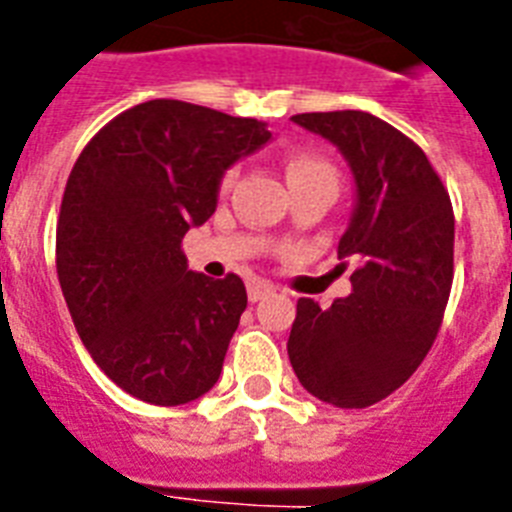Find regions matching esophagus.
Masks as SVG:
<instances>
[{"label":"esophagus","mask_w":512,"mask_h":512,"mask_svg":"<svg viewBox=\"0 0 512 512\" xmlns=\"http://www.w3.org/2000/svg\"><path fill=\"white\" fill-rule=\"evenodd\" d=\"M247 295H249V303H260V300H265L268 295H273V284L271 281H252L247 287Z\"/></svg>","instance_id":"1"}]
</instances>
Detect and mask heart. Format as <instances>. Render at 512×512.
Wrapping results in <instances>:
<instances>
[{"label": "heart", "instance_id": "b5f03b06", "mask_svg": "<svg viewBox=\"0 0 512 512\" xmlns=\"http://www.w3.org/2000/svg\"><path fill=\"white\" fill-rule=\"evenodd\" d=\"M308 175H332L335 177V167L327 162V159H321V156H295L292 162H289V180H295V177H308ZM233 172L225 175V183H231Z\"/></svg>", "mask_w": 512, "mask_h": 512}]
</instances>
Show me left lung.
I'll return each instance as SVG.
<instances>
[{"instance_id": "left-lung-1", "label": "left lung", "mask_w": 512, "mask_h": 512, "mask_svg": "<svg viewBox=\"0 0 512 512\" xmlns=\"http://www.w3.org/2000/svg\"><path fill=\"white\" fill-rule=\"evenodd\" d=\"M353 172L356 204L337 244L350 295L297 300L289 361L311 396L364 409L401 388L436 340L454 279V212L441 177L404 132L364 111L297 114Z\"/></svg>"}]
</instances>
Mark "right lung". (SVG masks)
<instances>
[{"instance_id":"1","label":"right lung","mask_w":512,"mask_h":512,"mask_svg":"<svg viewBox=\"0 0 512 512\" xmlns=\"http://www.w3.org/2000/svg\"><path fill=\"white\" fill-rule=\"evenodd\" d=\"M271 140L265 122L183 100L124 111L84 146L60 204L55 263L95 364L130 396H204L247 308L236 273L188 271L183 236L207 223L225 170Z\"/></svg>"}]
</instances>
